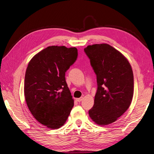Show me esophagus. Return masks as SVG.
I'll list each match as a JSON object with an SVG mask.
<instances>
[{"instance_id":"obj_1","label":"esophagus","mask_w":154,"mask_h":154,"mask_svg":"<svg viewBox=\"0 0 154 154\" xmlns=\"http://www.w3.org/2000/svg\"><path fill=\"white\" fill-rule=\"evenodd\" d=\"M82 98H83V97H81V98H77V99H76V101H78V102H81V101H82Z\"/></svg>"}]
</instances>
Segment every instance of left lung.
<instances>
[{"mask_svg": "<svg viewBox=\"0 0 154 154\" xmlns=\"http://www.w3.org/2000/svg\"><path fill=\"white\" fill-rule=\"evenodd\" d=\"M96 75L97 91L89 117L100 126L114 122L132 101L134 78L125 56L107 44H93L84 49Z\"/></svg>", "mask_w": 154, "mask_h": 154, "instance_id": "left-lung-1", "label": "left lung"}]
</instances>
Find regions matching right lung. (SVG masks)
I'll return each mask as SVG.
<instances>
[{
    "mask_svg": "<svg viewBox=\"0 0 154 154\" xmlns=\"http://www.w3.org/2000/svg\"><path fill=\"white\" fill-rule=\"evenodd\" d=\"M77 56L76 48L52 45L35 54L28 65L24 84L26 105L34 118L48 128L63 126L73 106L65 72Z\"/></svg>",
    "mask_w": 154,
    "mask_h": 154,
    "instance_id": "1",
    "label": "right lung"
}]
</instances>
